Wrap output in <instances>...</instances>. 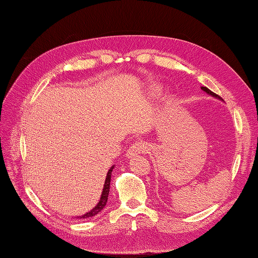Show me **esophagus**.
Wrapping results in <instances>:
<instances>
[{
  "label": "esophagus",
  "instance_id": "esophagus-1",
  "mask_svg": "<svg viewBox=\"0 0 258 258\" xmlns=\"http://www.w3.org/2000/svg\"><path fill=\"white\" fill-rule=\"evenodd\" d=\"M147 150H149V145H147V143H145V142H142V141L141 142L138 141L131 145L128 151L126 152V156L133 157V156L141 154V153L147 152Z\"/></svg>",
  "mask_w": 258,
  "mask_h": 258
}]
</instances>
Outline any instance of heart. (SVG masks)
Instances as JSON below:
<instances>
[{"label": "heart", "mask_w": 258, "mask_h": 258, "mask_svg": "<svg viewBox=\"0 0 258 258\" xmlns=\"http://www.w3.org/2000/svg\"><path fill=\"white\" fill-rule=\"evenodd\" d=\"M149 95L152 98H158L162 95V87L157 84H153L149 87Z\"/></svg>", "instance_id": "heart-1"}]
</instances>
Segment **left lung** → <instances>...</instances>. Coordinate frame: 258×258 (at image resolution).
Instances as JSON below:
<instances>
[{
	"instance_id": "obj_1",
	"label": "left lung",
	"mask_w": 258,
	"mask_h": 258,
	"mask_svg": "<svg viewBox=\"0 0 258 258\" xmlns=\"http://www.w3.org/2000/svg\"><path fill=\"white\" fill-rule=\"evenodd\" d=\"M201 89H202L203 91H204L205 93H207V94H208V95H211V96H213V97H215V98H217V100H220V101H223V100H222V98H221V96H218L217 94H215V93H213V92H212L211 90H208V89H207V87H205V86H202V87H201Z\"/></svg>"
}]
</instances>
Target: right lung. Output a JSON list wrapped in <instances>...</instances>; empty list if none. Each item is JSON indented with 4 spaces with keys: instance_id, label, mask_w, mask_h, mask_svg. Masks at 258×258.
<instances>
[{
    "instance_id": "right-lung-1",
    "label": "right lung",
    "mask_w": 258,
    "mask_h": 258,
    "mask_svg": "<svg viewBox=\"0 0 258 258\" xmlns=\"http://www.w3.org/2000/svg\"><path fill=\"white\" fill-rule=\"evenodd\" d=\"M113 168H114V165L108 169V172L106 174L105 183H104V187H103L102 194H101V197H100V201H98V203L95 205V207H93L90 212H87L86 214H84V215L75 216V218H84V220H86V218H90V217L97 215V214L100 213L104 207H105L106 203H107V197H108V194H109V184H111V176H112Z\"/></svg>"
}]
</instances>
